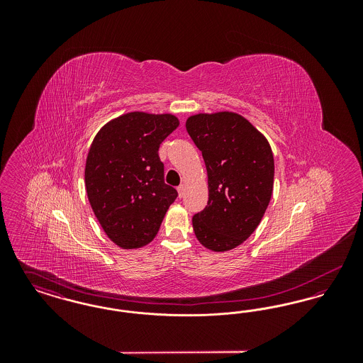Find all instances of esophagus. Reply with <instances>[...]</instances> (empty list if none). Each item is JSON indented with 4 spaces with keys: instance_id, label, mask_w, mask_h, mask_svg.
Masks as SVG:
<instances>
[{
    "instance_id": "esophagus-1",
    "label": "esophagus",
    "mask_w": 363,
    "mask_h": 363,
    "mask_svg": "<svg viewBox=\"0 0 363 363\" xmlns=\"http://www.w3.org/2000/svg\"><path fill=\"white\" fill-rule=\"evenodd\" d=\"M177 190H178V196H179V199H182L184 196H185V185L182 184V185H179L178 188H177Z\"/></svg>"
}]
</instances>
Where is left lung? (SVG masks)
<instances>
[{"label":"left lung","instance_id":"1","mask_svg":"<svg viewBox=\"0 0 363 363\" xmlns=\"http://www.w3.org/2000/svg\"><path fill=\"white\" fill-rule=\"evenodd\" d=\"M186 130L208 174V204L191 219L194 234L212 252L231 250L252 235L269 204L275 174L271 145L233 111L190 116Z\"/></svg>","mask_w":363,"mask_h":363}]
</instances>
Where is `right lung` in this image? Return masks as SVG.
I'll return each mask as SVG.
<instances>
[{
  "label": "right lung",
  "mask_w": 363,
  "mask_h": 363,
  "mask_svg": "<svg viewBox=\"0 0 363 363\" xmlns=\"http://www.w3.org/2000/svg\"><path fill=\"white\" fill-rule=\"evenodd\" d=\"M179 125L173 114L132 111L107 122L86 156V190L106 235L122 249L152 241L178 193L164 184L159 147Z\"/></svg>",
  "instance_id": "1"
}]
</instances>
